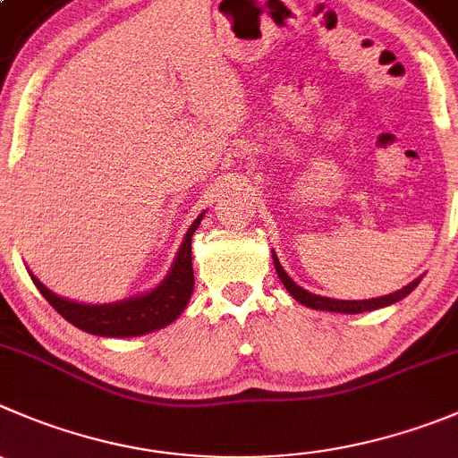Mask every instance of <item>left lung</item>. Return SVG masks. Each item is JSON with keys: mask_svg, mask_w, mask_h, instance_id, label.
I'll list each match as a JSON object with an SVG mask.
<instances>
[{"mask_svg": "<svg viewBox=\"0 0 458 458\" xmlns=\"http://www.w3.org/2000/svg\"><path fill=\"white\" fill-rule=\"evenodd\" d=\"M272 260H274V269H276L278 278L281 283L285 285V290L290 292L292 297L297 299L299 303H303L306 308H312V310H326V312H344V315H360V312H369V310H377V308H386L391 303H398L400 299H404L407 294H411L413 287L420 283L422 276H418L416 281H411L409 285L400 287V290L391 292V294H385V297H377V299H362V301H342V299H330V297H319V294H312V292L303 290L301 285L292 281L287 276V272L283 269L281 260L278 256L274 254L272 250Z\"/></svg>", "mask_w": 458, "mask_h": 458, "instance_id": "1", "label": "left lung"}]
</instances>
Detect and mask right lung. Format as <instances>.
I'll use <instances>...</instances> for the list:
<instances>
[{"label":"right lung","mask_w":458,"mask_h":458,"mask_svg":"<svg viewBox=\"0 0 458 458\" xmlns=\"http://www.w3.org/2000/svg\"><path fill=\"white\" fill-rule=\"evenodd\" d=\"M204 213H199L189 226L184 241H182L180 251L175 254L171 269L164 276L159 285L152 290L141 292L137 297L123 299L114 303H81L72 301L67 297H60L51 292L40 278L33 272L30 278L36 283L42 297L76 328L85 330L98 337H139V335L161 330L164 326H171L177 317L189 306L191 294H193L195 276H193V260H191V241H193L195 229L202 222Z\"/></svg>","instance_id":"1"}]
</instances>
